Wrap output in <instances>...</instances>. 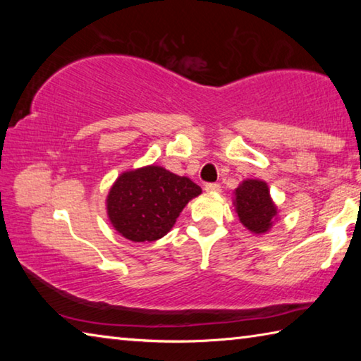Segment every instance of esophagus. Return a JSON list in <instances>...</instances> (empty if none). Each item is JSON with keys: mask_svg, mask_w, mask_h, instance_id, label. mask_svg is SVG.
I'll use <instances>...</instances> for the list:
<instances>
[{"mask_svg": "<svg viewBox=\"0 0 361 361\" xmlns=\"http://www.w3.org/2000/svg\"><path fill=\"white\" fill-rule=\"evenodd\" d=\"M219 189H221V186H219L218 183H207L205 185V191H209V192H218Z\"/></svg>", "mask_w": 361, "mask_h": 361, "instance_id": "obj_1", "label": "esophagus"}]
</instances>
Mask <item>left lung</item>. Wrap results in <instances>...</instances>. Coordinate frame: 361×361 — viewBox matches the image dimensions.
<instances>
[{
  "label": "left lung",
  "mask_w": 361,
  "mask_h": 361,
  "mask_svg": "<svg viewBox=\"0 0 361 361\" xmlns=\"http://www.w3.org/2000/svg\"><path fill=\"white\" fill-rule=\"evenodd\" d=\"M235 209L242 224L256 234L271 228L277 213L269 197L267 185L259 180H247L235 189Z\"/></svg>",
  "instance_id": "obj_1"
}]
</instances>
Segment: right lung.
<instances>
[{
    "instance_id": "obj_1",
    "label": "right lung",
    "mask_w": 361,
    "mask_h": 361,
    "mask_svg": "<svg viewBox=\"0 0 361 361\" xmlns=\"http://www.w3.org/2000/svg\"><path fill=\"white\" fill-rule=\"evenodd\" d=\"M202 192L186 176L162 167L122 173L108 194L109 221L126 239L154 242L172 229L185 205Z\"/></svg>"
}]
</instances>
